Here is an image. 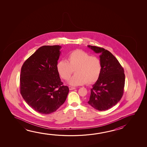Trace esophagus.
<instances>
[{"label": "esophagus", "mask_w": 147, "mask_h": 147, "mask_svg": "<svg viewBox=\"0 0 147 147\" xmlns=\"http://www.w3.org/2000/svg\"><path fill=\"white\" fill-rule=\"evenodd\" d=\"M69 90H74V89H76V88L71 87V86H69Z\"/></svg>", "instance_id": "esophagus-1"}]
</instances>
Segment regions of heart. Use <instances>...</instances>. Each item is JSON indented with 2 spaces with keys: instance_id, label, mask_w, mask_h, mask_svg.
I'll return each instance as SVG.
<instances>
[{
  "instance_id": "b5f03b06",
  "label": "heart",
  "mask_w": 147,
  "mask_h": 147,
  "mask_svg": "<svg viewBox=\"0 0 147 147\" xmlns=\"http://www.w3.org/2000/svg\"><path fill=\"white\" fill-rule=\"evenodd\" d=\"M57 70L63 80L70 78L75 70V74L68 83L73 86L91 84L97 81L101 74L102 65L99 58L92 56L81 50L73 51L68 55L67 61L57 63Z\"/></svg>"
}]
</instances>
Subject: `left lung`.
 <instances>
[{
    "instance_id": "1",
    "label": "left lung",
    "mask_w": 147,
    "mask_h": 147,
    "mask_svg": "<svg viewBox=\"0 0 147 147\" xmlns=\"http://www.w3.org/2000/svg\"><path fill=\"white\" fill-rule=\"evenodd\" d=\"M100 53L102 70L98 80L92 86L88 103L99 111L113 107L123 96L125 82L124 70L118 60L109 51L96 46H88Z\"/></svg>"
}]
</instances>
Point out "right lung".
<instances>
[{
  "instance_id": "right-lung-1",
  "label": "right lung",
  "mask_w": 147,
  "mask_h": 147,
  "mask_svg": "<svg viewBox=\"0 0 147 147\" xmlns=\"http://www.w3.org/2000/svg\"><path fill=\"white\" fill-rule=\"evenodd\" d=\"M61 46H43L24 61L20 75L22 96L38 113L49 114L65 101L69 89L63 85L57 70Z\"/></svg>"
}]
</instances>
